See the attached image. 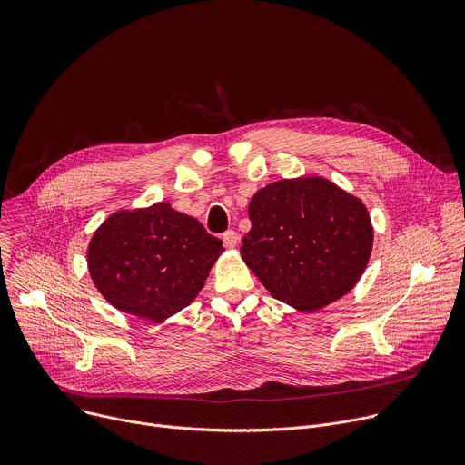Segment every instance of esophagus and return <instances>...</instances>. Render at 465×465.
Returning <instances> with one entry per match:
<instances>
[{
    "label": "esophagus",
    "mask_w": 465,
    "mask_h": 465,
    "mask_svg": "<svg viewBox=\"0 0 465 465\" xmlns=\"http://www.w3.org/2000/svg\"><path fill=\"white\" fill-rule=\"evenodd\" d=\"M223 242H224V246H228V248H235L237 242H239V233H237L235 230L224 232V233H223Z\"/></svg>",
    "instance_id": "1"
}]
</instances>
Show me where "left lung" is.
Returning a JSON list of instances; mask_svg holds the SVG:
<instances>
[{
  "instance_id": "8db88e82",
  "label": "left lung",
  "mask_w": 465,
  "mask_h": 465,
  "mask_svg": "<svg viewBox=\"0 0 465 465\" xmlns=\"http://www.w3.org/2000/svg\"><path fill=\"white\" fill-rule=\"evenodd\" d=\"M241 255L269 292L311 312L362 276L373 242L368 210L325 178L269 183L250 201Z\"/></svg>"
}]
</instances>
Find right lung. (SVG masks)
Listing matches in <instances>:
<instances>
[{"instance_id": "1", "label": "right lung", "mask_w": 465, "mask_h": 465, "mask_svg": "<svg viewBox=\"0 0 465 465\" xmlns=\"http://www.w3.org/2000/svg\"><path fill=\"white\" fill-rule=\"evenodd\" d=\"M223 250L196 219L158 203L108 217L90 241L88 269L115 309L162 322L196 298Z\"/></svg>"}]
</instances>
